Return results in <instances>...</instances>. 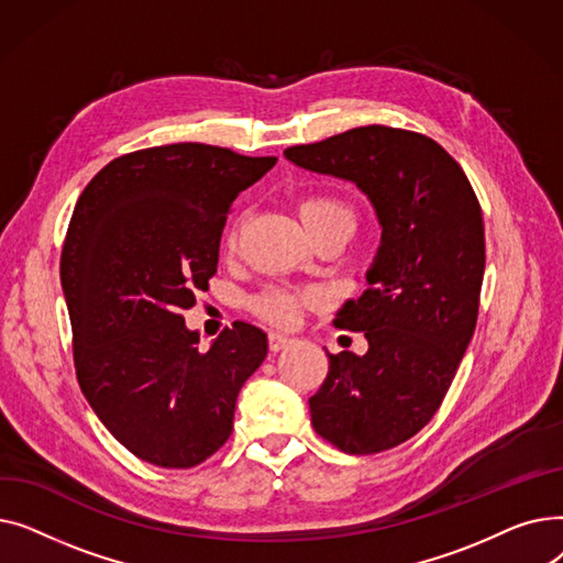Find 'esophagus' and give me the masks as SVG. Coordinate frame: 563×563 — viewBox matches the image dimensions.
<instances>
[{
  "label": "esophagus",
  "mask_w": 563,
  "mask_h": 563,
  "mask_svg": "<svg viewBox=\"0 0 563 563\" xmlns=\"http://www.w3.org/2000/svg\"><path fill=\"white\" fill-rule=\"evenodd\" d=\"M291 338H287L285 333H278V331H272L269 333V349L276 353V351H283L285 346H289Z\"/></svg>",
  "instance_id": "34e87169"
}]
</instances>
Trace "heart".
<instances>
[{
	"instance_id": "obj_1",
	"label": "heart",
	"mask_w": 563,
	"mask_h": 563,
	"mask_svg": "<svg viewBox=\"0 0 563 563\" xmlns=\"http://www.w3.org/2000/svg\"><path fill=\"white\" fill-rule=\"evenodd\" d=\"M299 214L303 225H312L327 219H349L351 221V210L346 202H342L335 196L327 194H314L301 200L299 205ZM228 242H234V230H230ZM312 303V294L310 291H297V289H283V287H272V289H262L255 294L251 308L266 321L276 323V327H291L297 323L301 317V310Z\"/></svg>"
}]
</instances>
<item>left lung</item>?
Returning a JSON list of instances; mask_svg holds the SVG:
<instances>
[{"label":"left lung","instance_id":"8db88e82","mask_svg":"<svg viewBox=\"0 0 563 563\" xmlns=\"http://www.w3.org/2000/svg\"><path fill=\"white\" fill-rule=\"evenodd\" d=\"M285 157L356 185L380 225L369 287L333 321L365 333L369 349L329 353L312 427L349 454L397 448L435 416L475 333L486 264L479 200L445 147L408 130L356 128Z\"/></svg>","mask_w":563,"mask_h":563}]
</instances>
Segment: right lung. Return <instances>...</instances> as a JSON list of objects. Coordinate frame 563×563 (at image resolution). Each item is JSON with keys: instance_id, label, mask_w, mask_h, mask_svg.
Here are the masks:
<instances>
[{"instance_id": "right-lung-1", "label": "right lung", "mask_w": 563, "mask_h": 563, "mask_svg": "<svg viewBox=\"0 0 563 563\" xmlns=\"http://www.w3.org/2000/svg\"><path fill=\"white\" fill-rule=\"evenodd\" d=\"M276 157L170 143L109 162L81 191L62 251L79 388L141 461L194 467L232 433L266 335L234 321L207 351L183 310L217 274L234 198Z\"/></svg>"}]
</instances>
